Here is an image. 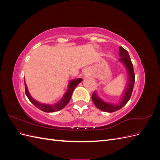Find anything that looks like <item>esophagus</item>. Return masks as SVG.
Segmentation results:
<instances>
[{"mask_svg":"<svg viewBox=\"0 0 160 160\" xmlns=\"http://www.w3.org/2000/svg\"><path fill=\"white\" fill-rule=\"evenodd\" d=\"M89 74V73L88 70L86 69V70L84 71V75H85V76H88Z\"/></svg>","mask_w":160,"mask_h":160,"instance_id":"34e87169","label":"esophagus"}]
</instances>
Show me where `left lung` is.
I'll return each instance as SVG.
<instances>
[{"instance_id":"obj_1","label":"left lung","mask_w":160,"mask_h":160,"mask_svg":"<svg viewBox=\"0 0 160 160\" xmlns=\"http://www.w3.org/2000/svg\"><path fill=\"white\" fill-rule=\"evenodd\" d=\"M119 57L121 58L119 59V61L122 62L125 67V69L128 71V74L129 77L128 85L126 88H125L122 99L120 102L118 104L109 103L105 102V101L101 99L95 91H94L93 93L92 94L91 99L92 101H93L95 105L99 109L105 111V112L111 113L122 109L128 102L132 94L135 83V73L133 71V67L132 61H131L128 52L123 49L122 47H119Z\"/></svg>"}]
</instances>
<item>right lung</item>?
<instances>
[{
	"mask_svg": "<svg viewBox=\"0 0 160 160\" xmlns=\"http://www.w3.org/2000/svg\"><path fill=\"white\" fill-rule=\"evenodd\" d=\"M82 81L81 78H78L77 79H73L69 81V85H68V89L65 92L63 97H62V99L57 102V103H55L53 105H49V104H44L41 103L38 101L34 99L31 96L29 92H28L27 86L25 82V93L27 96L28 99H29L31 102L35 106L36 108L39 109L40 110L45 111V112H55V111H59L62 109H63L65 106L68 104L69 101L71 99V98L72 94V92H73L75 88L76 87L79 85V83H81Z\"/></svg>",
	"mask_w": 160,
	"mask_h": 160,
	"instance_id": "right-lung-1",
	"label": "right lung"
}]
</instances>
